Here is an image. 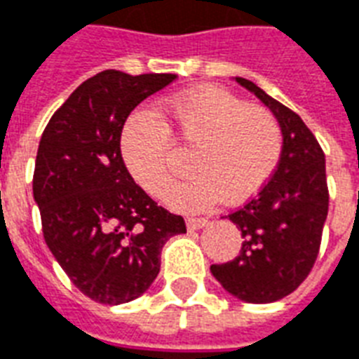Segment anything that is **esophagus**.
<instances>
[{"label":"esophagus","mask_w":359,"mask_h":359,"mask_svg":"<svg viewBox=\"0 0 359 359\" xmlns=\"http://www.w3.org/2000/svg\"><path fill=\"white\" fill-rule=\"evenodd\" d=\"M185 223H187V229H189V231H198V229L206 227L210 221L206 219V217H187Z\"/></svg>","instance_id":"obj_1"}]
</instances>
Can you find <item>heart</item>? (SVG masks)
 Listing matches in <instances>:
<instances>
[{"label":"heart","mask_w":359,"mask_h":359,"mask_svg":"<svg viewBox=\"0 0 359 359\" xmlns=\"http://www.w3.org/2000/svg\"><path fill=\"white\" fill-rule=\"evenodd\" d=\"M157 118L136 113L121 132V157L128 174L153 196H163L172 177V145L193 147L187 180L166 195L172 208L198 212L223 196L241 204L271 180L282 155V130L265 107L250 106L225 88L198 87L166 100ZM169 132L166 133L165 130Z\"/></svg>","instance_id":"b5f03b06"}]
</instances>
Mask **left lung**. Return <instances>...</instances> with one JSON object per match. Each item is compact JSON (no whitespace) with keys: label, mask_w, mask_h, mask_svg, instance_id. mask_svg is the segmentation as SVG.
<instances>
[{"label":"left lung","mask_w":359,"mask_h":359,"mask_svg":"<svg viewBox=\"0 0 359 359\" xmlns=\"http://www.w3.org/2000/svg\"><path fill=\"white\" fill-rule=\"evenodd\" d=\"M234 81L265 104L282 130L278 166L263 189L227 217L242 234L241 253L210 271L244 303H274L295 292L318 257L330 195L325 157L303 118L244 77Z\"/></svg>","instance_id":"8db88e82"}]
</instances>
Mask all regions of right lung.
I'll return each instance as SVG.
<instances>
[{"mask_svg": "<svg viewBox=\"0 0 359 359\" xmlns=\"http://www.w3.org/2000/svg\"><path fill=\"white\" fill-rule=\"evenodd\" d=\"M174 79L106 69L75 88L43 130L34 172L43 236L75 287L96 303L138 299L157 278L166 241L187 233L182 215L157 206L121 157L132 109Z\"/></svg>", "mask_w": 359, "mask_h": 359, "instance_id": "add662e5", "label": "right lung"}]
</instances>
